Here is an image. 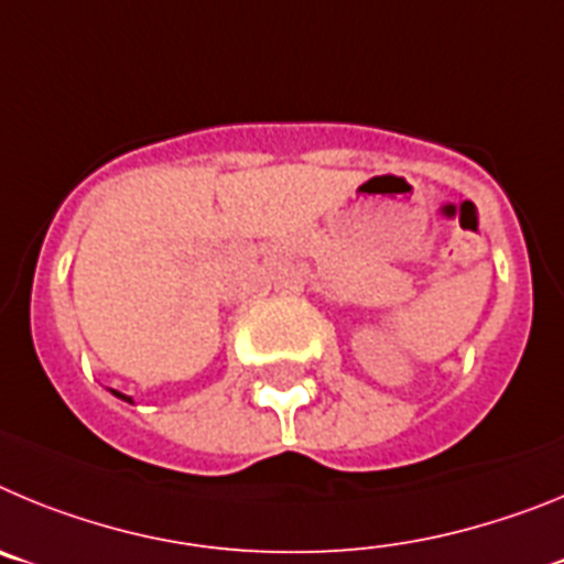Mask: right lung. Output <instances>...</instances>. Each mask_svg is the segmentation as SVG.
<instances>
[{
  "mask_svg": "<svg viewBox=\"0 0 564 564\" xmlns=\"http://www.w3.org/2000/svg\"><path fill=\"white\" fill-rule=\"evenodd\" d=\"M112 395H115V398H121V401H127V403H132V398L123 395V392H115V390H112Z\"/></svg>",
  "mask_w": 564,
  "mask_h": 564,
  "instance_id": "1",
  "label": "right lung"
}]
</instances>
